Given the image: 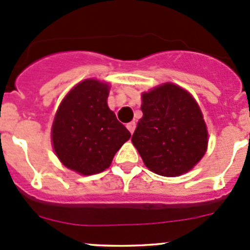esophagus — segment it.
I'll list each match as a JSON object with an SVG mask.
<instances>
[{
    "instance_id": "34e87169",
    "label": "esophagus",
    "mask_w": 250,
    "mask_h": 250,
    "mask_svg": "<svg viewBox=\"0 0 250 250\" xmlns=\"http://www.w3.org/2000/svg\"><path fill=\"white\" fill-rule=\"evenodd\" d=\"M135 127H137L135 122H129V123H128L127 128H128V130H129V132H130V134H133V133H134Z\"/></svg>"
}]
</instances>
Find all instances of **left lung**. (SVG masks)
Segmentation results:
<instances>
[{
	"label": "left lung",
	"instance_id": "8db88e82",
	"mask_svg": "<svg viewBox=\"0 0 250 250\" xmlns=\"http://www.w3.org/2000/svg\"><path fill=\"white\" fill-rule=\"evenodd\" d=\"M143 118L132 137L146 167L163 176L192 169L203 157L208 132L200 106L183 88L166 83L143 93Z\"/></svg>",
	"mask_w": 250,
	"mask_h": 250
}]
</instances>
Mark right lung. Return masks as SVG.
Here are the masks:
<instances>
[{
  "label": "right lung",
  "mask_w": 250,
  "mask_h": 250,
  "mask_svg": "<svg viewBox=\"0 0 250 250\" xmlns=\"http://www.w3.org/2000/svg\"><path fill=\"white\" fill-rule=\"evenodd\" d=\"M109 85L84 80L64 98L52 127L54 151L69 169L92 175L110 167L130 133L107 106Z\"/></svg>",
  "instance_id": "right-lung-1"
}]
</instances>
